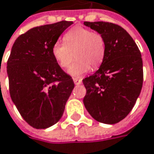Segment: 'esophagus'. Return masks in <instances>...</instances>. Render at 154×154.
<instances>
[{"mask_svg": "<svg viewBox=\"0 0 154 154\" xmlns=\"http://www.w3.org/2000/svg\"><path fill=\"white\" fill-rule=\"evenodd\" d=\"M73 81H74V84L76 85L82 84V79H77V78H73Z\"/></svg>", "mask_w": 154, "mask_h": 154, "instance_id": "1", "label": "esophagus"}]
</instances>
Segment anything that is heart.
<instances>
[{"label":"heart","mask_w":154,"mask_h":154,"mask_svg":"<svg viewBox=\"0 0 154 154\" xmlns=\"http://www.w3.org/2000/svg\"><path fill=\"white\" fill-rule=\"evenodd\" d=\"M64 42L56 41L51 52L61 68L71 64L74 55L76 61L68 70L70 76L80 77L92 68H97L103 61L105 42L103 36L84 26H75L64 35Z\"/></svg>","instance_id":"1"}]
</instances>
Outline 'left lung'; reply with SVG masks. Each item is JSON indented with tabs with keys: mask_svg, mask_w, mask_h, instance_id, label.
Listing matches in <instances>:
<instances>
[{
	"mask_svg": "<svg viewBox=\"0 0 154 154\" xmlns=\"http://www.w3.org/2000/svg\"><path fill=\"white\" fill-rule=\"evenodd\" d=\"M84 24L100 33L105 42V56L100 68L83 79L86 88L84 106L97 122L117 123L132 110L142 88L140 51L128 32L116 24Z\"/></svg>",
	"mask_w": 154,
	"mask_h": 154,
	"instance_id": "obj_1",
	"label": "left lung"
}]
</instances>
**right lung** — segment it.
<instances>
[{"mask_svg":"<svg viewBox=\"0 0 154 154\" xmlns=\"http://www.w3.org/2000/svg\"><path fill=\"white\" fill-rule=\"evenodd\" d=\"M72 21L33 27L17 38L8 60L9 93L23 119L34 128L56 124L74 82L52 55V45Z\"/></svg>","mask_w":154,"mask_h":154,"instance_id":"right-lung-1","label":"right lung"}]
</instances>
